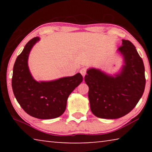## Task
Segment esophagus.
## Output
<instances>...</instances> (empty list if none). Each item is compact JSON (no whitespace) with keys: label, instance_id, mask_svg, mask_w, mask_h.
<instances>
[{"label":"esophagus","instance_id":"34e87169","mask_svg":"<svg viewBox=\"0 0 152 152\" xmlns=\"http://www.w3.org/2000/svg\"><path fill=\"white\" fill-rule=\"evenodd\" d=\"M86 71H87V68H85V67H83V68H82L80 70V74L82 76H84L86 74Z\"/></svg>","mask_w":152,"mask_h":152}]
</instances>
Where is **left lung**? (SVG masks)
<instances>
[{
	"instance_id": "obj_1",
	"label": "left lung",
	"mask_w": 152,
	"mask_h": 152,
	"mask_svg": "<svg viewBox=\"0 0 152 152\" xmlns=\"http://www.w3.org/2000/svg\"><path fill=\"white\" fill-rule=\"evenodd\" d=\"M118 50L125 64L120 74L114 78L92 68L87 71L84 77L89 88L91 111L102 119H118L128 114L145 90V68L134 45L123 39Z\"/></svg>"
}]
</instances>
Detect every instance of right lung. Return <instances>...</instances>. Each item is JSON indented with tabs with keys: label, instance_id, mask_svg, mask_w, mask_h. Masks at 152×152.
<instances>
[{
	"label": "right lung",
	"instance_id": "1",
	"mask_svg": "<svg viewBox=\"0 0 152 152\" xmlns=\"http://www.w3.org/2000/svg\"><path fill=\"white\" fill-rule=\"evenodd\" d=\"M39 39V37L31 39L17 58L12 88L17 102L27 114L40 119H53L65 111L69 95L83 78L78 73L54 81L36 82L29 72L27 60L31 49Z\"/></svg>",
	"mask_w": 152,
	"mask_h": 152
}]
</instances>
